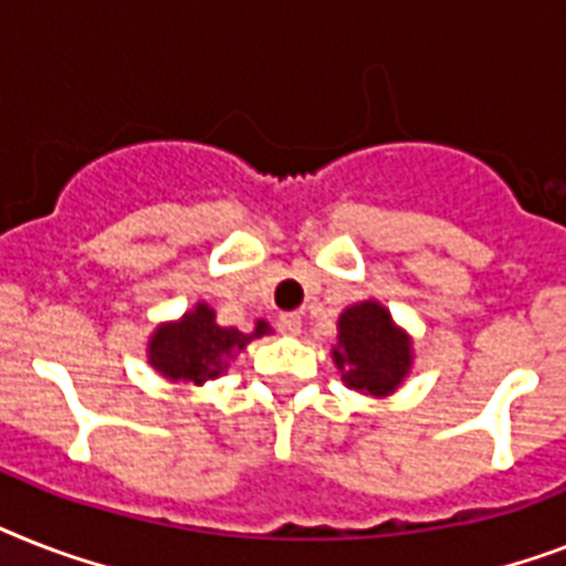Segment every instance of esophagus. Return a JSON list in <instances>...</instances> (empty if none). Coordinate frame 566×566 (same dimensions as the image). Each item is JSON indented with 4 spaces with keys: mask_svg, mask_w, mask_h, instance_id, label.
<instances>
[{
    "mask_svg": "<svg viewBox=\"0 0 566 566\" xmlns=\"http://www.w3.org/2000/svg\"><path fill=\"white\" fill-rule=\"evenodd\" d=\"M275 328L282 331V334H298L302 331V316L298 314H282L275 319Z\"/></svg>",
    "mask_w": 566,
    "mask_h": 566,
    "instance_id": "34e87169",
    "label": "esophagus"
}]
</instances>
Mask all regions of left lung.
I'll return each mask as SVG.
<instances>
[{
    "label": "left lung",
    "instance_id": "obj_1",
    "mask_svg": "<svg viewBox=\"0 0 566 566\" xmlns=\"http://www.w3.org/2000/svg\"><path fill=\"white\" fill-rule=\"evenodd\" d=\"M339 337L334 363L343 384L357 392L387 395L410 371V339L395 328L387 307L360 302L339 316Z\"/></svg>",
    "mask_w": 566,
    "mask_h": 566
}]
</instances>
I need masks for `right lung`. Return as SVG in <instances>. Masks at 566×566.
<instances>
[{"label": "right lung", "mask_w": 566, "mask_h": 566, "mask_svg": "<svg viewBox=\"0 0 566 566\" xmlns=\"http://www.w3.org/2000/svg\"><path fill=\"white\" fill-rule=\"evenodd\" d=\"M268 323H259L252 334L238 328H220L209 305H197L179 323L163 325L150 339V363L165 378L206 384L227 369L232 352L243 348L252 337H261Z\"/></svg>", "instance_id": "add662e5"}]
</instances>
